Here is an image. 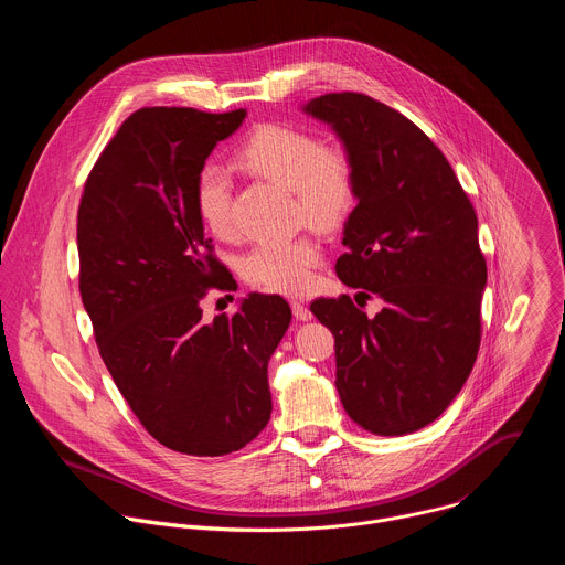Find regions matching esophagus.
<instances>
[{
    "label": "esophagus",
    "instance_id": "esophagus-1",
    "mask_svg": "<svg viewBox=\"0 0 565 565\" xmlns=\"http://www.w3.org/2000/svg\"><path fill=\"white\" fill-rule=\"evenodd\" d=\"M290 306H292V315H295L299 321H308V319L312 317V312L308 310V306H306V303H301V301H292Z\"/></svg>",
    "mask_w": 565,
    "mask_h": 565
}]
</instances>
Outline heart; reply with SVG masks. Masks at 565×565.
<instances>
[{
	"mask_svg": "<svg viewBox=\"0 0 565 565\" xmlns=\"http://www.w3.org/2000/svg\"><path fill=\"white\" fill-rule=\"evenodd\" d=\"M234 163L257 179L290 190L292 214L315 230H340L358 203V168L351 151L340 142H321L312 131L266 122L259 125L234 153ZM194 210L207 232L230 236L234 232L230 183L216 168H205L194 183ZM319 262V246L310 236L284 244L257 246L244 262L248 284L301 292Z\"/></svg>",
	"mask_w": 565,
	"mask_h": 565,
	"instance_id": "1",
	"label": "heart"
}]
</instances>
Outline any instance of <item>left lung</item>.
I'll use <instances>...</instances> for the list:
<instances>
[{
	"label": "left lung",
	"mask_w": 565,
	"mask_h": 565,
	"mask_svg": "<svg viewBox=\"0 0 565 565\" xmlns=\"http://www.w3.org/2000/svg\"><path fill=\"white\" fill-rule=\"evenodd\" d=\"M303 111L338 131L358 168L335 273L362 288L355 300L385 306L366 318L349 295L310 303L335 338L340 399L371 434H414L451 405L478 355L488 264L473 205L431 138L384 103L342 92Z\"/></svg>",
	"instance_id": "obj_1"
}]
</instances>
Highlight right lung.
Listing matches in <instances>:
<instances>
[{
    "label": "right lung",
    "mask_w": 565,
    "mask_h": 565,
    "mask_svg": "<svg viewBox=\"0 0 565 565\" xmlns=\"http://www.w3.org/2000/svg\"><path fill=\"white\" fill-rule=\"evenodd\" d=\"M246 109L134 111L107 142L77 207L79 297L96 344L151 438L225 456L268 425V360L290 324L279 295H250L203 319L210 288L230 290L194 210L205 158Z\"/></svg>",
    "instance_id": "right-lung-1"
}]
</instances>
